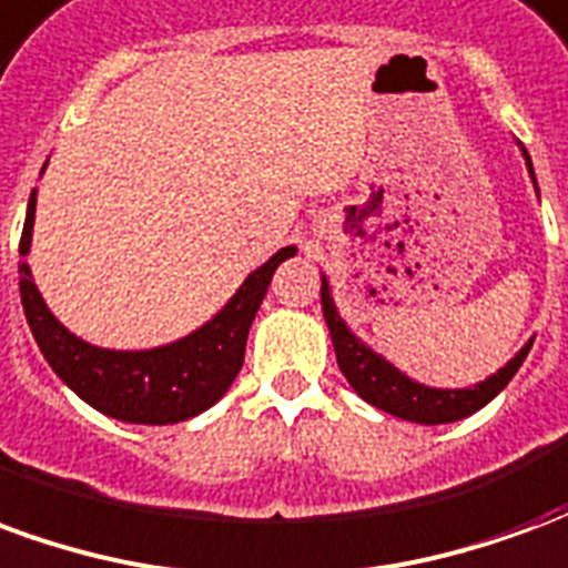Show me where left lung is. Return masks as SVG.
Returning a JSON list of instances; mask_svg holds the SVG:
<instances>
[{
  "label": "left lung",
  "mask_w": 568,
  "mask_h": 568,
  "mask_svg": "<svg viewBox=\"0 0 568 568\" xmlns=\"http://www.w3.org/2000/svg\"><path fill=\"white\" fill-rule=\"evenodd\" d=\"M520 145V142H517ZM524 151L526 170L532 175V185H536V173H532V161ZM538 191V185H536ZM322 316H325V325L332 332L334 356H337V365L344 371L346 383L356 389L368 405L381 407L386 414H393L398 419H410V423H419V426H440V423H456V419L471 417L475 410H480L484 405H489L496 395L511 383V377L517 374V368L524 365L526 353L532 349V341L520 346V353L499 368L496 374H489L487 381L475 383V386H465V389H435V386H426V383H417L407 377L405 371H398L393 362H386L381 353H374L362 337L353 334V328L341 320L337 313V304L332 297V285L322 276Z\"/></svg>",
  "instance_id": "8db88e82"
}]
</instances>
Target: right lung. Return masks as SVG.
Segmentation results:
<instances>
[{"label":"right lung","instance_id":"1","mask_svg":"<svg viewBox=\"0 0 568 568\" xmlns=\"http://www.w3.org/2000/svg\"><path fill=\"white\" fill-rule=\"evenodd\" d=\"M32 224H36V187L27 203L18 264L20 304L36 344L57 377L81 402H88L105 417L142 423V426H166V423L197 417L231 389V383L243 368L248 328L267 295L273 271L297 252L295 246L280 248L258 271L248 273L234 297L210 322H203L197 332L154 349H105L69 332L44 304L27 264Z\"/></svg>","mask_w":568,"mask_h":568}]
</instances>
